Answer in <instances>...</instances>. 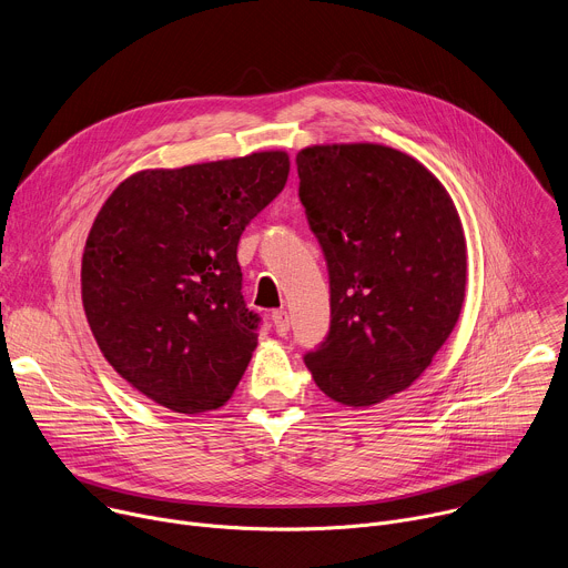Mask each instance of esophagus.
Here are the masks:
<instances>
[{
	"label": "esophagus",
	"mask_w": 568,
	"mask_h": 568,
	"mask_svg": "<svg viewBox=\"0 0 568 568\" xmlns=\"http://www.w3.org/2000/svg\"><path fill=\"white\" fill-rule=\"evenodd\" d=\"M272 323L278 335H287L290 331V314L285 310H274L272 312Z\"/></svg>",
	"instance_id": "1"
}]
</instances>
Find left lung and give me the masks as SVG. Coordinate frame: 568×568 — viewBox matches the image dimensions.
<instances>
[{"label":"left lung","instance_id":"8db88e82","mask_svg":"<svg viewBox=\"0 0 568 568\" xmlns=\"http://www.w3.org/2000/svg\"><path fill=\"white\" fill-rule=\"evenodd\" d=\"M298 197L331 274V333L305 366L344 407L409 388L449 339L465 301V233L440 180L382 143L296 154Z\"/></svg>","mask_w":568,"mask_h":568}]
</instances>
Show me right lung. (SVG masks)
<instances>
[{
  "instance_id": "add662e5",
  "label": "right lung",
  "mask_w": 568,
  "mask_h": 568,
  "mask_svg": "<svg viewBox=\"0 0 568 568\" xmlns=\"http://www.w3.org/2000/svg\"><path fill=\"white\" fill-rule=\"evenodd\" d=\"M290 154L263 150L123 180L101 206L80 294L110 366L175 414L220 409L258 346L237 242L285 189Z\"/></svg>"
}]
</instances>
